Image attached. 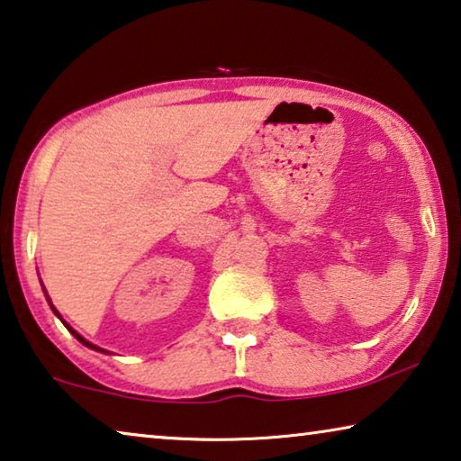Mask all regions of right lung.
I'll return each instance as SVG.
<instances>
[{"mask_svg": "<svg viewBox=\"0 0 461 461\" xmlns=\"http://www.w3.org/2000/svg\"><path fill=\"white\" fill-rule=\"evenodd\" d=\"M42 290H44V288H42ZM47 300H49V304H50V308H52V312H55V314L59 316V319H60V314H59V311H57V308H55V306H52V302H50V298H49V294H47ZM60 321H63V319H60ZM63 324H65V327H67V329H69V333H71V335H73L75 339H77V341H79V343H83V345H86V347H89V349H95V351H104V349H100V347H95L94 343H89V341H86V339H83V337H81V335L77 333V330H73V329L69 327V324H67L65 321H63Z\"/></svg>", "mask_w": 461, "mask_h": 461, "instance_id": "right-lung-1", "label": "right lung"}]
</instances>
